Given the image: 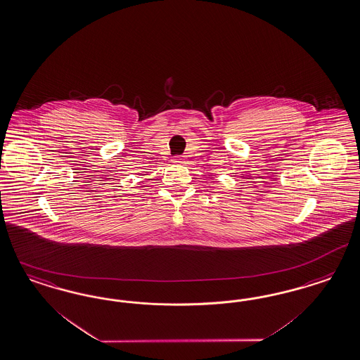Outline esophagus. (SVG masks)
I'll return each instance as SVG.
<instances>
[{"mask_svg": "<svg viewBox=\"0 0 360 360\" xmlns=\"http://www.w3.org/2000/svg\"><path fill=\"white\" fill-rule=\"evenodd\" d=\"M174 162H177V164H184V162H186V158H184V156H177V158H174Z\"/></svg>", "mask_w": 360, "mask_h": 360, "instance_id": "1", "label": "esophagus"}]
</instances>
